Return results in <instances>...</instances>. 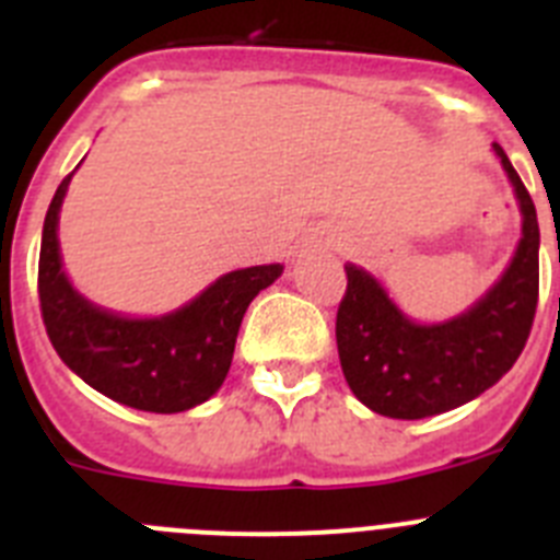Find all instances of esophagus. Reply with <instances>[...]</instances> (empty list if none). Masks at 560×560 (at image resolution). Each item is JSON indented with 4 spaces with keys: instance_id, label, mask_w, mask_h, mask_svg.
Masks as SVG:
<instances>
[{
    "instance_id": "obj_1",
    "label": "esophagus",
    "mask_w": 560,
    "mask_h": 560,
    "mask_svg": "<svg viewBox=\"0 0 560 560\" xmlns=\"http://www.w3.org/2000/svg\"><path fill=\"white\" fill-rule=\"evenodd\" d=\"M311 244H314V246H319V249H323V246H325V249H334V246L336 244H339V241H336V235H334V232H314V235H311Z\"/></svg>"
}]
</instances>
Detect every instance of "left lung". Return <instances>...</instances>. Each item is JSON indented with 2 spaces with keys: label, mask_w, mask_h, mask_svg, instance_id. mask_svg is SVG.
<instances>
[{
  "label": "left lung",
  "mask_w": 560,
  "mask_h": 560,
  "mask_svg": "<svg viewBox=\"0 0 560 560\" xmlns=\"http://www.w3.org/2000/svg\"><path fill=\"white\" fill-rule=\"evenodd\" d=\"M518 210L522 241L493 289L440 325L412 323L370 271L348 264L336 311L341 373L355 398L384 418L420 420L457 409L493 387L522 355L538 305V219L508 153L493 142Z\"/></svg>",
  "instance_id": "8db88e82"
}]
</instances>
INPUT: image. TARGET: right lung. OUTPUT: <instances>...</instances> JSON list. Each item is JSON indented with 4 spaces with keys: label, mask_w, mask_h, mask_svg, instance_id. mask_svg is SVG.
I'll return each instance as SVG.
<instances>
[{
    "label": "right lung",
    "mask_w": 560,
    "mask_h": 560,
    "mask_svg": "<svg viewBox=\"0 0 560 560\" xmlns=\"http://www.w3.org/2000/svg\"><path fill=\"white\" fill-rule=\"evenodd\" d=\"M67 179L49 201L38 255V303L44 328L61 361L106 398L173 415L199 407L219 393L246 308L283 266H249L219 277L179 311L131 319L92 305L69 283L58 249V212Z\"/></svg>",
    "instance_id": "add662e5"
}]
</instances>
